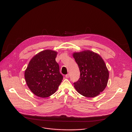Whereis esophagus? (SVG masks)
I'll use <instances>...</instances> for the list:
<instances>
[{"instance_id": "34e87169", "label": "esophagus", "mask_w": 132, "mask_h": 132, "mask_svg": "<svg viewBox=\"0 0 132 132\" xmlns=\"http://www.w3.org/2000/svg\"><path fill=\"white\" fill-rule=\"evenodd\" d=\"M69 77H70V74H69V73H68V74L65 75V77H66V78H69Z\"/></svg>"}]
</instances>
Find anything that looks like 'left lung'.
Segmentation results:
<instances>
[{
    "mask_svg": "<svg viewBox=\"0 0 132 132\" xmlns=\"http://www.w3.org/2000/svg\"><path fill=\"white\" fill-rule=\"evenodd\" d=\"M73 56L80 71V78L74 83L76 91L87 97L100 94L107 86L109 78V72L102 58L89 50L75 52Z\"/></svg>",
    "mask_w": 132,
    "mask_h": 132,
    "instance_id": "1",
    "label": "left lung"
}]
</instances>
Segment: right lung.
<instances>
[{"mask_svg": "<svg viewBox=\"0 0 132 132\" xmlns=\"http://www.w3.org/2000/svg\"><path fill=\"white\" fill-rule=\"evenodd\" d=\"M57 52L46 50L36 55L30 61L25 72L28 87L36 95L48 97L57 90L63 76L56 61Z\"/></svg>", "mask_w": 132, "mask_h": 132, "instance_id": "1", "label": "right lung"}]
</instances>
